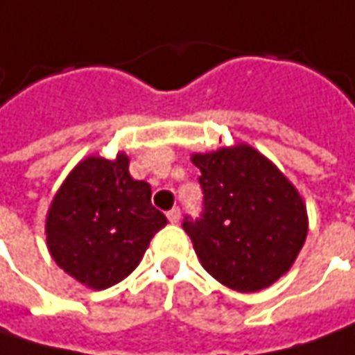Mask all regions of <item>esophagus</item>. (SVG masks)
Returning <instances> with one entry per match:
<instances>
[{"label":"esophagus","instance_id":"34e87169","mask_svg":"<svg viewBox=\"0 0 355 355\" xmlns=\"http://www.w3.org/2000/svg\"><path fill=\"white\" fill-rule=\"evenodd\" d=\"M168 219H170V223H180V219H182L180 207H173L171 211H168Z\"/></svg>","mask_w":355,"mask_h":355}]
</instances>
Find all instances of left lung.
<instances>
[{
    "mask_svg": "<svg viewBox=\"0 0 355 355\" xmlns=\"http://www.w3.org/2000/svg\"><path fill=\"white\" fill-rule=\"evenodd\" d=\"M205 213L185 219L203 268L237 293H259L286 275L308 233L306 203L293 182L249 144L191 154Z\"/></svg>",
    "mask_w": 355,
    "mask_h": 355,
    "instance_id": "obj_1",
    "label": "left lung"
}]
</instances>
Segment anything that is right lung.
Segmentation results:
<instances>
[{
	"label": "right lung",
	"instance_id": "obj_1",
	"mask_svg": "<svg viewBox=\"0 0 355 355\" xmlns=\"http://www.w3.org/2000/svg\"><path fill=\"white\" fill-rule=\"evenodd\" d=\"M130 157L87 156L51 201L47 249L62 270L92 291L124 280L152 237L168 223L152 205V187L130 175Z\"/></svg>",
	"mask_w": 355,
	"mask_h": 355
}]
</instances>
